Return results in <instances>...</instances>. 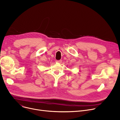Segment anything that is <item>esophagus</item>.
<instances>
[{"instance_id":"obj_1","label":"esophagus","mask_w":120,"mask_h":120,"mask_svg":"<svg viewBox=\"0 0 120 120\" xmlns=\"http://www.w3.org/2000/svg\"><path fill=\"white\" fill-rule=\"evenodd\" d=\"M56 63H59V64H60V63H61L62 62V61L61 60H56Z\"/></svg>"}]
</instances>
